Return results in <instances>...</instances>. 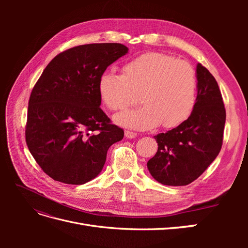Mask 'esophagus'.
I'll list each match as a JSON object with an SVG mask.
<instances>
[{
	"instance_id": "34e87169",
	"label": "esophagus",
	"mask_w": 248,
	"mask_h": 248,
	"mask_svg": "<svg viewBox=\"0 0 248 248\" xmlns=\"http://www.w3.org/2000/svg\"><path fill=\"white\" fill-rule=\"evenodd\" d=\"M137 136H138V134L136 132L129 131V130H125V137L127 139H134V138H137Z\"/></svg>"
}]
</instances>
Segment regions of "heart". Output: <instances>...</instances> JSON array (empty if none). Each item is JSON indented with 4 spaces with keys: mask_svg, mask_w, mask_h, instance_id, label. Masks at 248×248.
<instances>
[{
    "mask_svg": "<svg viewBox=\"0 0 248 248\" xmlns=\"http://www.w3.org/2000/svg\"><path fill=\"white\" fill-rule=\"evenodd\" d=\"M123 74L104 71L98 79L102 103L110 110L126 108L140 93L141 107L115 117L117 124L146 130L162 123L172 128L185 122L196 106L198 78L193 67L163 52L150 51L123 65Z\"/></svg>",
    "mask_w": 248,
    "mask_h": 248,
    "instance_id": "b5f03b06",
    "label": "heart"
}]
</instances>
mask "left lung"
Instances as JSON below:
<instances>
[{
  "label": "left lung",
  "mask_w": 248,
  "mask_h": 248,
  "mask_svg": "<svg viewBox=\"0 0 248 248\" xmlns=\"http://www.w3.org/2000/svg\"><path fill=\"white\" fill-rule=\"evenodd\" d=\"M197 78V101L190 117L176 128L154 137L158 150L147 167L163 185L193 182L220 152L226 123L220 90L214 77L200 63Z\"/></svg>",
  "instance_id": "8db88e82"
}]
</instances>
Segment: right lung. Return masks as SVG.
<instances>
[{
	"instance_id": "1",
	"label": "right lung",
	"mask_w": 248,
	"mask_h": 248,
	"mask_svg": "<svg viewBox=\"0 0 248 248\" xmlns=\"http://www.w3.org/2000/svg\"><path fill=\"white\" fill-rule=\"evenodd\" d=\"M128 52L121 43H92L51 60L29 100L26 141L36 162L56 181L80 185L98 176L108 148L124 130L100 108L98 79Z\"/></svg>"
}]
</instances>
